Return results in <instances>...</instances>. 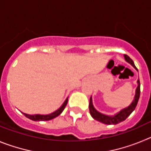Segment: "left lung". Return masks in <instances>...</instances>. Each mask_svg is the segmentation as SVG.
Here are the masks:
<instances>
[{"label": "left lung", "mask_w": 151, "mask_h": 151, "mask_svg": "<svg viewBox=\"0 0 151 151\" xmlns=\"http://www.w3.org/2000/svg\"><path fill=\"white\" fill-rule=\"evenodd\" d=\"M125 57V60L129 62V63L133 66V67L135 68L137 70L138 69L136 68V66H134V63L133 62V60L131 59L130 57L128 55L125 54L124 55ZM138 87H137V89H136V93L135 96H134V101H132V103L128 106L127 108H125L123 110H121L119 113H118L116 115L113 116H105L102 113L97 112V110H95L93 106V104H92V99L91 97L90 98V102H89V111H90V114L91 115V116L96 119V120L99 121V122H102V123L107 124V125H116V124H118L119 122H122V121L125 120L129 116L131 113L134 111V110L135 109L136 106L138 104V100H139L140 97V92H141V90H140V81L139 79L138 80Z\"/></svg>", "instance_id": "obj_1"}]
</instances>
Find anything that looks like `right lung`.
I'll list each match as a JSON object with an SVG mask.
<instances>
[{
    "instance_id": "add662e5",
    "label": "right lung",
    "mask_w": 151,
    "mask_h": 151,
    "mask_svg": "<svg viewBox=\"0 0 151 151\" xmlns=\"http://www.w3.org/2000/svg\"><path fill=\"white\" fill-rule=\"evenodd\" d=\"M68 102V98H66V100L65 101V102L63 103V104L61 106V107L60 108L59 110H57V111L54 112V113H50L49 115H39V114H36V115H29V114H26V113H23L24 116L27 118L30 119L33 121H48L52 119H54L55 117L58 116L63 111V110L66 107V104H67Z\"/></svg>"
}]
</instances>
